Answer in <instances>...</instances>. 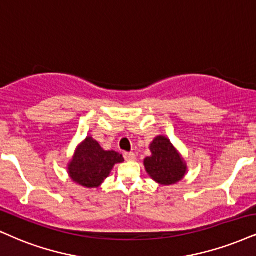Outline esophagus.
I'll return each mask as SVG.
<instances>
[{"mask_svg": "<svg viewBox=\"0 0 256 256\" xmlns=\"http://www.w3.org/2000/svg\"><path fill=\"white\" fill-rule=\"evenodd\" d=\"M124 159L126 162H134L136 159V156L134 153H124Z\"/></svg>", "mask_w": 256, "mask_h": 256, "instance_id": "34e87169", "label": "esophagus"}]
</instances>
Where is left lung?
I'll return each mask as SVG.
<instances>
[{
    "label": "left lung",
    "instance_id": "left-lung-1",
    "mask_svg": "<svg viewBox=\"0 0 256 256\" xmlns=\"http://www.w3.org/2000/svg\"><path fill=\"white\" fill-rule=\"evenodd\" d=\"M152 156L144 159V168L153 180L162 185L180 182L186 173V164L166 136L159 135L150 146Z\"/></svg>",
    "mask_w": 256,
    "mask_h": 256
}]
</instances>
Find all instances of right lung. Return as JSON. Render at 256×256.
I'll return each mask as SVG.
<instances>
[{"label": "right lung", "mask_w": 256, "mask_h": 256, "mask_svg": "<svg viewBox=\"0 0 256 256\" xmlns=\"http://www.w3.org/2000/svg\"><path fill=\"white\" fill-rule=\"evenodd\" d=\"M123 162L122 154L104 150L96 140L88 136L76 150L68 164V176L77 184L94 188L108 178L115 164Z\"/></svg>", "instance_id": "add662e5"}]
</instances>
